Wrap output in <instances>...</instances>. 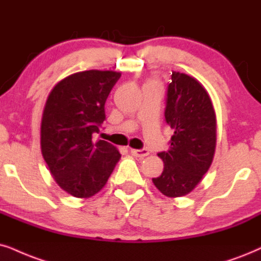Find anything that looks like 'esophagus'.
<instances>
[{
  "label": "esophagus",
  "instance_id": "1",
  "mask_svg": "<svg viewBox=\"0 0 261 261\" xmlns=\"http://www.w3.org/2000/svg\"><path fill=\"white\" fill-rule=\"evenodd\" d=\"M130 151H131V154L136 158H144L149 154L147 149H131Z\"/></svg>",
  "mask_w": 261,
  "mask_h": 261
}]
</instances>
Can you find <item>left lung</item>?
Masks as SVG:
<instances>
[{"label":"left lung","mask_w":261,"mask_h":261,"mask_svg":"<svg viewBox=\"0 0 261 261\" xmlns=\"http://www.w3.org/2000/svg\"><path fill=\"white\" fill-rule=\"evenodd\" d=\"M167 88L165 119L173 128L169 150L158 156L164 171L153 178L164 195L180 197L195 189L213 161L217 120L208 92L197 79L172 72Z\"/></svg>","instance_id":"left-lung-1"}]
</instances>
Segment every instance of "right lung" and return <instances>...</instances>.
Returning <instances> with one entry per match:
<instances>
[{
	"instance_id": "1",
	"label": "right lung",
	"mask_w": 261,
	"mask_h": 261,
	"mask_svg": "<svg viewBox=\"0 0 261 261\" xmlns=\"http://www.w3.org/2000/svg\"><path fill=\"white\" fill-rule=\"evenodd\" d=\"M120 75L115 71L77 72L59 82L45 102L43 159L58 186L74 197L97 194L121 156L113 144L92 140L106 119L105 103Z\"/></svg>"
}]
</instances>
